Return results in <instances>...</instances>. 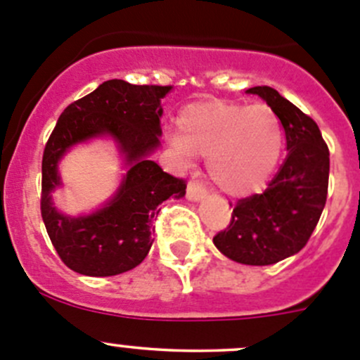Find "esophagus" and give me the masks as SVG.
Here are the masks:
<instances>
[{"label": "esophagus", "mask_w": 360, "mask_h": 360, "mask_svg": "<svg viewBox=\"0 0 360 360\" xmlns=\"http://www.w3.org/2000/svg\"><path fill=\"white\" fill-rule=\"evenodd\" d=\"M205 195H207L205 188H203L198 181H190V183H188V190H186L188 200L197 202V200H200V198L205 197Z\"/></svg>", "instance_id": "obj_1"}]
</instances>
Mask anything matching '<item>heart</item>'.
Instances as JSON below:
<instances>
[{"label": "heart", "mask_w": 360, "mask_h": 360, "mask_svg": "<svg viewBox=\"0 0 360 360\" xmlns=\"http://www.w3.org/2000/svg\"><path fill=\"white\" fill-rule=\"evenodd\" d=\"M170 144L183 158H209V176L231 197L259 191L277 167L284 130L268 106L210 99L193 103L179 115V134Z\"/></svg>", "instance_id": "obj_1"}]
</instances>
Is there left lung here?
<instances>
[{
    "label": "left lung",
    "instance_id": "left-lung-1",
    "mask_svg": "<svg viewBox=\"0 0 360 360\" xmlns=\"http://www.w3.org/2000/svg\"><path fill=\"white\" fill-rule=\"evenodd\" d=\"M285 132L288 157L263 193L235 203L214 245L242 264L266 266L300 252L314 233L328 198L329 150L317 123L271 86H252Z\"/></svg>",
    "mask_w": 360,
    "mask_h": 360
}]
</instances>
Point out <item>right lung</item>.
I'll use <instances>...</instances> for the list:
<instances>
[{
	"instance_id": "1",
	"label": "right lung",
	"mask_w": 360,
	"mask_h": 360,
	"mask_svg": "<svg viewBox=\"0 0 360 360\" xmlns=\"http://www.w3.org/2000/svg\"><path fill=\"white\" fill-rule=\"evenodd\" d=\"M170 90L108 79L69 104L57 120L43 151L41 217L59 257L76 274L111 277L143 263L155 240L158 205L186 193L184 179L148 160L160 146L162 99ZM103 135L117 141L129 170L106 206L89 217H64L49 195L60 186L56 163L71 146Z\"/></svg>"
}]
</instances>
